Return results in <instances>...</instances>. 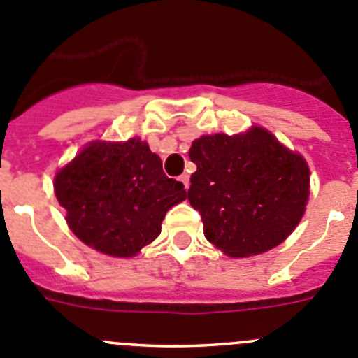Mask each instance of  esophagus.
Segmentation results:
<instances>
[{
	"instance_id": "esophagus-1",
	"label": "esophagus",
	"mask_w": 358,
	"mask_h": 358,
	"mask_svg": "<svg viewBox=\"0 0 358 358\" xmlns=\"http://www.w3.org/2000/svg\"><path fill=\"white\" fill-rule=\"evenodd\" d=\"M180 182L183 183V187H185V190H189V185H190V176L187 175V173H185V175L180 176Z\"/></svg>"
}]
</instances>
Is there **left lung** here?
I'll return each instance as SVG.
<instances>
[{
  "mask_svg": "<svg viewBox=\"0 0 358 358\" xmlns=\"http://www.w3.org/2000/svg\"><path fill=\"white\" fill-rule=\"evenodd\" d=\"M189 157V201L204 238L225 255L252 257L285 241L310 201V166L266 127L203 134Z\"/></svg>",
  "mask_w": 358,
  "mask_h": 358,
  "instance_id": "1",
  "label": "left lung"
}]
</instances>
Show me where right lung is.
Returning a JSON list of instances; mask_svg holds the SVG:
<instances>
[{"label": "right lung", "instance_id": "obj_1", "mask_svg": "<svg viewBox=\"0 0 358 358\" xmlns=\"http://www.w3.org/2000/svg\"><path fill=\"white\" fill-rule=\"evenodd\" d=\"M54 194L80 241L120 259L150 245L169 208L187 197L141 138L89 141L55 171Z\"/></svg>", "mask_w": 358, "mask_h": 358}]
</instances>
